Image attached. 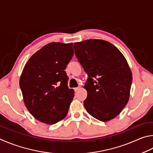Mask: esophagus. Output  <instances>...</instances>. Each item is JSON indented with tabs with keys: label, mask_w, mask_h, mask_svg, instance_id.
<instances>
[{
	"label": "esophagus",
	"mask_w": 153,
	"mask_h": 153,
	"mask_svg": "<svg viewBox=\"0 0 153 153\" xmlns=\"http://www.w3.org/2000/svg\"><path fill=\"white\" fill-rule=\"evenodd\" d=\"M79 89H80L79 87H76V88H74V90L75 92H77V91H78L79 90Z\"/></svg>",
	"instance_id": "1"
}]
</instances>
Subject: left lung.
<instances>
[{"label":"left lung","mask_w":153,"mask_h":153,"mask_svg":"<svg viewBox=\"0 0 153 153\" xmlns=\"http://www.w3.org/2000/svg\"><path fill=\"white\" fill-rule=\"evenodd\" d=\"M74 53L87 72L84 106L93 117L108 122L119 115L130 98L132 74L117 48L103 39L74 43Z\"/></svg>","instance_id":"1"}]
</instances>
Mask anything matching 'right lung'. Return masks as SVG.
<instances>
[{
	"mask_svg": "<svg viewBox=\"0 0 153 153\" xmlns=\"http://www.w3.org/2000/svg\"><path fill=\"white\" fill-rule=\"evenodd\" d=\"M73 53L72 43L52 42L35 53L24 66L19 80L24 103L40 122L54 124L68 114L74 92L67 86L64 70Z\"/></svg>",
	"mask_w": 153,
	"mask_h": 153,
	"instance_id": "obj_1",
	"label": "right lung"
}]
</instances>
